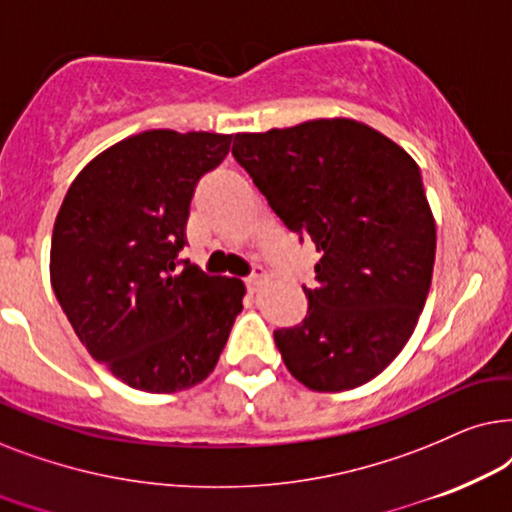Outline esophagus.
<instances>
[{"label":"esophagus","instance_id":"1","mask_svg":"<svg viewBox=\"0 0 512 512\" xmlns=\"http://www.w3.org/2000/svg\"><path fill=\"white\" fill-rule=\"evenodd\" d=\"M264 278H267V274H264V269L262 267H255V271H252V274L245 278V283H248V288L252 292H255L264 283Z\"/></svg>","mask_w":512,"mask_h":512}]
</instances>
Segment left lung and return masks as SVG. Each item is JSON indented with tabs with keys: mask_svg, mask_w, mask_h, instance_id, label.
I'll use <instances>...</instances> for the list:
<instances>
[{
	"mask_svg": "<svg viewBox=\"0 0 512 512\" xmlns=\"http://www.w3.org/2000/svg\"><path fill=\"white\" fill-rule=\"evenodd\" d=\"M234 159L320 252L306 318L274 339L311 391L377 377L412 337L431 288L435 220L417 161L353 119L236 133Z\"/></svg>",
	"mask_w": 512,
	"mask_h": 512,
	"instance_id": "left-lung-1",
	"label": "left lung"
}]
</instances>
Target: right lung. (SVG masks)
Masks as SVG:
<instances>
[{
  "mask_svg": "<svg viewBox=\"0 0 512 512\" xmlns=\"http://www.w3.org/2000/svg\"><path fill=\"white\" fill-rule=\"evenodd\" d=\"M231 135L145 131L74 177L51 238V285L79 342L147 393L192 388L215 370L243 309L241 278L177 260L189 203Z\"/></svg>",
  "mask_w": 512,
  "mask_h": 512,
  "instance_id": "add662e5",
  "label": "right lung"
}]
</instances>
